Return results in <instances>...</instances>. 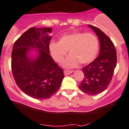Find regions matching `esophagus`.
<instances>
[{
	"label": "esophagus",
	"mask_w": 129,
	"mask_h": 129,
	"mask_svg": "<svg viewBox=\"0 0 129 129\" xmlns=\"http://www.w3.org/2000/svg\"><path fill=\"white\" fill-rule=\"evenodd\" d=\"M72 72V71H68V70H64V74L65 76H67V75L71 74Z\"/></svg>",
	"instance_id": "1"
}]
</instances>
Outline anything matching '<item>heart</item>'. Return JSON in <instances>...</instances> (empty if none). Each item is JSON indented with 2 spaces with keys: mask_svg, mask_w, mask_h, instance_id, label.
I'll return each instance as SVG.
<instances>
[{
  "mask_svg": "<svg viewBox=\"0 0 129 129\" xmlns=\"http://www.w3.org/2000/svg\"><path fill=\"white\" fill-rule=\"evenodd\" d=\"M49 53L57 63L61 64L69 51V56L63 65L67 68L87 65L95 60L100 49L99 40L91 33L73 32L62 36L58 42L49 45Z\"/></svg>",
  "mask_w": 129,
  "mask_h": 129,
  "instance_id": "heart-1",
  "label": "heart"
}]
</instances>
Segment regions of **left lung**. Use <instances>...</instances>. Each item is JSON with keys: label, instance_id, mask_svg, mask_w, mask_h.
<instances>
[{"label": "left lung", "instance_id": "8db88e82", "mask_svg": "<svg viewBox=\"0 0 129 129\" xmlns=\"http://www.w3.org/2000/svg\"><path fill=\"white\" fill-rule=\"evenodd\" d=\"M88 26L98 37L100 51L93 62L82 69L84 78L79 88L88 95H94L104 91L111 83L117 65V52L113 43L105 33L95 26Z\"/></svg>", "mask_w": 129, "mask_h": 129}]
</instances>
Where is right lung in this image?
<instances>
[{"mask_svg": "<svg viewBox=\"0 0 129 129\" xmlns=\"http://www.w3.org/2000/svg\"><path fill=\"white\" fill-rule=\"evenodd\" d=\"M50 27H31L15 41L12 51L11 68L17 86L29 96L44 100L57 92L64 77L62 69L49 54ZM35 48L38 57L32 59L28 52Z\"/></svg>", "mask_w": 129, "mask_h": 129, "instance_id": "1", "label": "right lung"}]
</instances>
